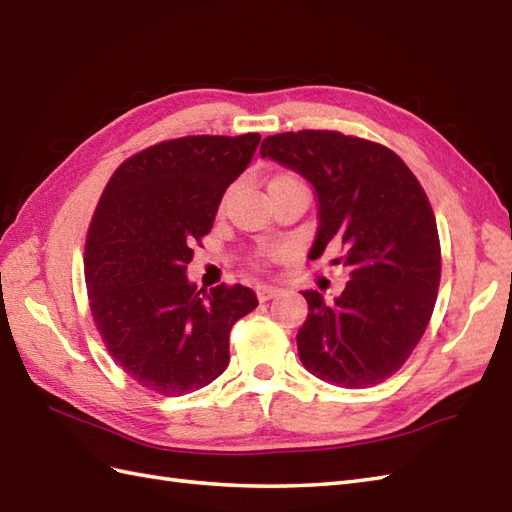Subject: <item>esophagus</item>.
I'll return each mask as SVG.
<instances>
[{
    "instance_id": "esophagus-1",
    "label": "esophagus",
    "mask_w": 512,
    "mask_h": 512,
    "mask_svg": "<svg viewBox=\"0 0 512 512\" xmlns=\"http://www.w3.org/2000/svg\"><path fill=\"white\" fill-rule=\"evenodd\" d=\"M279 287H272V285H259L257 287V298L261 300V302H266V300H272L274 296H279Z\"/></svg>"
}]
</instances>
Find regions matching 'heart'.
Segmentation results:
<instances>
[{
    "label": "heart",
    "mask_w": 512,
    "mask_h": 512,
    "mask_svg": "<svg viewBox=\"0 0 512 512\" xmlns=\"http://www.w3.org/2000/svg\"><path fill=\"white\" fill-rule=\"evenodd\" d=\"M276 180H281V178H276Z\"/></svg>",
    "instance_id": "heart-1"
}]
</instances>
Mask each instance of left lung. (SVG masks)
<instances>
[{"instance_id":"1","label":"left lung","mask_w":512,"mask_h":512,"mask_svg":"<svg viewBox=\"0 0 512 512\" xmlns=\"http://www.w3.org/2000/svg\"><path fill=\"white\" fill-rule=\"evenodd\" d=\"M259 152L315 188L319 225L309 257L324 255L330 242L345 248L343 294L326 302L319 291H302L309 315L296 341L304 369L343 388L384 382L425 334L440 287L427 193L386 145L337 130L272 135Z\"/></svg>"}]
</instances>
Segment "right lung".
<instances>
[{"mask_svg":"<svg viewBox=\"0 0 512 512\" xmlns=\"http://www.w3.org/2000/svg\"><path fill=\"white\" fill-rule=\"evenodd\" d=\"M261 135L156 143L115 169L85 240V283L102 343L143 388L165 397L208 386L229 364L231 326L257 302L244 285L188 281L227 186Z\"/></svg>","mask_w":512,"mask_h":512,"instance_id":"right-lung-1","label":"right lung"}]
</instances>
